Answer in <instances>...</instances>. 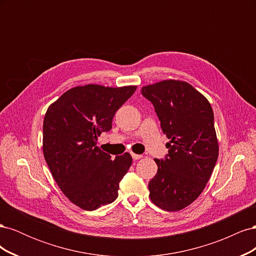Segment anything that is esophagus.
Listing matches in <instances>:
<instances>
[{"label": "esophagus", "instance_id": "obj_1", "mask_svg": "<svg viewBox=\"0 0 256 256\" xmlns=\"http://www.w3.org/2000/svg\"><path fill=\"white\" fill-rule=\"evenodd\" d=\"M131 156H132V158L134 160H138V159H141L143 157L142 154H134V152H131Z\"/></svg>", "mask_w": 256, "mask_h": 256}]
</instances>
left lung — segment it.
Masks as SVG:
<instances>
[{"label": "left lung", "instance_id": "obj_1", "mask_svg": "<svg viewBox=\"0 0 256 256\" xmlns=\"http://www.w3.org/2000/svg\"><path fill=\"white\" fill-rule=\"evenodd\" d=\"M142 94L154 104L170 140L166 159H154L158 171L148 184L150 198L164 210H182L202 193L218 159L212 108L203 94L180 80L145 85Z\"/></svg>", "mask_w": 256, "mask_h": 256}]
</instances>
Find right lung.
<instances>
[{
    "label": "right lung",
    "mask_w": 256,
    "mask_h": 256,
    "mask_svg": "<svg viewBox=\"0 0 256 256\" xmlns=\"http://www.w3.org/2000/svg\"><path fill=\"white\" fill-rule=\"evenodd\" d=\"M86 84L65 92L51 104L42 125V152L62 192L84 210H95L118 196L120 182L132 157L111 159L97 146V138L112 128L115 112L136 92Z\"/></svg>",
    "instance_id": "obj_1"
}]
</instances>
